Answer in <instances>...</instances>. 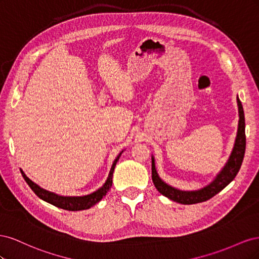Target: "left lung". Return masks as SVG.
<instances>
[{
  "label": "left lung",
  "mask_w": 259,
  "mask_h": 259,
  "mask_svg": "<svg viewBox=\"0 0 259 259\" xmlns=\"http://www.w3.org/2000/svg\"><path fill=\"white\" fill-rule=\"evenodd\" d=\"M237 103L239 109V124L237 137L236 140H234L233 149L230 153L228 161L226 162L225 166L213 179V182L198 190L177 189V188L171 187L170 185L166 184L164 180L161 179L158 171H156L154 156L152 155V182L161 194L165 195L166 198H168L171 201L180 203V204H195V203L204 202L209 200L210 198H213L214 195H216L218 192H221L225 187H227L232 182L234 177L239 173L240 167L242 165L246 146L244 111H243V107L239 99V96L237 97Z\"/></svg>",
  "instance_id": "obj_1"
}]
</instances>
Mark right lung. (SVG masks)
<instances>
[{
  "mask_svg": "<svg viewBox=\"0 0 259 259\" xmlns=\"http://www.w3.org/2000/svg\"><path fill=\"white\" fill-rule=\"evenodd\" d=\"M122 152H120V154L117 155L115 160L113 161L111 169H110V171H109V175H108L106 183L96 191H94V192H92L90 194H86V195H81V197H65V195H59L57 193H54L52 191L43 189L42 187H40L37 184L32 182V180H31L29 177H27V175L23 173L22 169H20V171H21L22 177L25 178L27 184L29 185V187L33 190V192L37 195V197L42 199L43 201L50 203V204H52L54 206H57L59 208L67 209V210L88 209V208H91L92 206L95 205L96 203H98L101 199L105 197L107 192L110 190V188L112 186L113 170H114V167L116 165L117 161H119V159H120Z\"/></svg>",
  "mask_w": 259,
  "mask_h": 259,
  "instance_id": "right-lung-1",
  "label": "right lung"
}]
</instances>
